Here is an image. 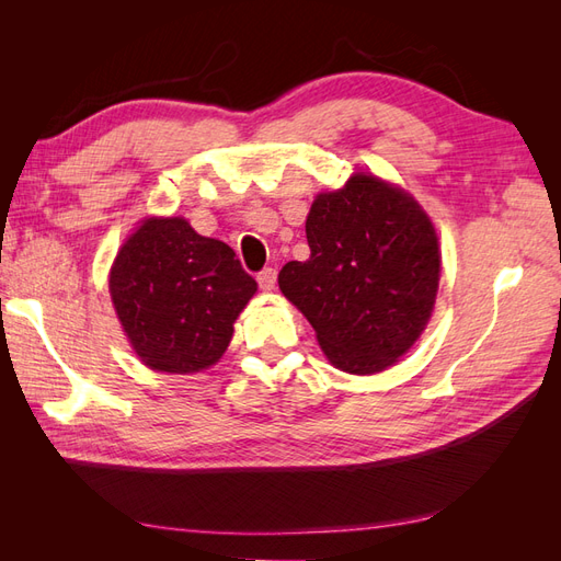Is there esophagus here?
I'll use <instances>...</instances> for the list:
<instances>
[{
	"instance_id": "obj_1",
	"label": "esophagus",
	"mask_w": 561,
	"mask_h": 561,
	"mask_svg": "<svg viewBox=\"0 0 561 561\" xmlns=\"http://www.w3.org/2000/svg\"><path fill=\"white\" fill-rule=\"evenodd\" d=\"M257 283L264 293H271L276 287V268H262L257 274Z\"/></svg>"
}]
</instances>
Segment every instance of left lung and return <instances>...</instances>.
I'll return each mask as SVG.
<instances>
[{"instance_id": "8db88e82", "label": "left lung", "mask_w": 561, "mask_h": 561, "mask_svg": "<svg viewBox=\"0 0 561 561\" xmlns=\"http://www.w3.org/2000/svg\"><path fill=\"white\" fill-rule=\"evenodd\" d=\"M311 257L287 262L280 293L307 316L328 360L351 375L393 365L426 330L439 283L431 217L400 186L355 173L318 194Z\"/></svg>"}]
</instances>
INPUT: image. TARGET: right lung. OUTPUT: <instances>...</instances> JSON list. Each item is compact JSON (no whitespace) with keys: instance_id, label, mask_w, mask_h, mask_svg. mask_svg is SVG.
<instances>
[{"instance_id":"add662e5","label":"right lung","mask_w":561,"mask_h":561,"mask_svg":"<svg viewBox=\"0 0 561 561\" xmlns=\"http://www.w3.org/2000/svg\"><path fill=\"white\" fill-rule=\"evenodd\" d=\"M257 293L236 252L184 217H147L118 250L110 295L140 360L168 375L208 369Z\"/></svg>"}]
</instances>
